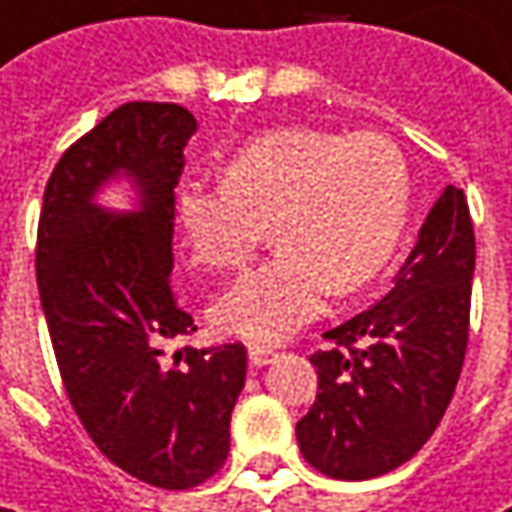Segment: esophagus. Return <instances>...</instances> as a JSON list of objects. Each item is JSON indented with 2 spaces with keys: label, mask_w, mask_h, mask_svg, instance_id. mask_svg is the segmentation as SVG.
Returning a JSON list of instances; mask_svg holds the SVG:
<instances>
[{
  "label": "esophagus",
  "mask_w": 512,
  "mask_h": 512,
  "mask_svg": "<svg viewBox=\"0 0 512 512\" xmlns=\"http://www.w3.org/2000/svg\"><path fill=\"white\" fill-rule=\"evenodd\" d=\"M272 359H275V350H269V347H249V362H252V368H266Z\"/></svg>",
  "instance_id": "34e87169"
}]
</instances>
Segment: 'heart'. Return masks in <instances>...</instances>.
Returning a JSON list of instances; mask_svg holds the SVG:
<instances>
[{"instance_id": "heart-1", "label": "heart", "mask_w": 512, "mask_h": 512, "mask_svg": "<svg viewBox=\"0 0 512 512\" xmlns=\"http://www.w3.org/2000/svg\"><path fill=\"white\" fill-rule=\"evenodd\" d=\"M408 173L394 144L313 127L269 130L231 150L220 185L188 182L173 214L191 263L240 269L278 246L211 307L220 333L275 345L316 316L324 292L353 295L388 269L408 223Z\"/></svg>"}]
</instances>
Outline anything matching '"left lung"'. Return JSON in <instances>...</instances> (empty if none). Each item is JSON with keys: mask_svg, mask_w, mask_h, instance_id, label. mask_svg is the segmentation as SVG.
<instances>
[{"mask_svg": "<svg viewBox=\"0 0 512 512\" xmlns=\"http://www.w3.org/2000/svg\"><path fill=\"white\" fill-rule=\"evenodd\" d=\"M475 234L461 188L437 196L391 292L324 333L318 394L295 423L318 472L368 481L411 461L455 394L469 336Z\"/></svg>", "mask_w": 512, "mask_h": 512, "instance_id": "left-lung-1", "label": "left lung"}]
</instances>
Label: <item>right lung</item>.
Listing matches in <instances>:
<instances>
[{"mask_svg": "<svg viewBox=\"0 0 512 512\" xmlns=\"http://www.w3.org/2000/svg\"><path fill=\"white\" fill-rule=\"evenodd\" d=\"M196 118L176 104L118 106L57 162L37 231V286L66 394L106 458L188 490L228 458L246 347L170 350L194 333L170 289L173 188ZM121 187L127 209L103 194Z\"/></svg>", "mask_w": 512, "mask_h": 512, "instance_id": "obj_1", "label": "right lung"}]
</instances>
